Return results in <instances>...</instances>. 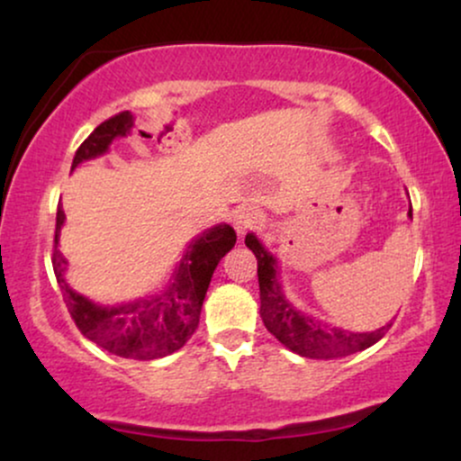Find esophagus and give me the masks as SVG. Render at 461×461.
<instances>
[{
    "label": "esophagus",
    "instance_id": "34e87169",
    "mask_svg": "<svg viewBox=\"0 0 461 461\" xmlns=\"http://www.w3.org/2000/svg\"><path fill=\"white\" fill-rule=\"evenodd\" d=\"M264 223V214L253 205H242L234 214V227L238 234H247L251 230H260Z\"/></svg>",
    "mask_w": 461,
    "mask_h": 461
}]
</instances>
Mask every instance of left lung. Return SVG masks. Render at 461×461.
Masks as SVG:
<instances>
[{"instance_id":"left-lung-1","label":"left lung","mask_w":461,"mask_h":461,"mask_svg":"<svg viewBox=\"0 0 461 461\" xmlns=\"http://www.w3.org/2000/svg\"><path fill=\"white\" fill-rule=\"evenodd\" d=\"M411 216V205H410ZM245 245L251 249L253 256L258 258V282H260V314L267 330L288 347L290 351L299 353L312 359H333L345 357L351 353L364 351L373 347L375 342L382 340L390 325L382 327L370 333H356L340 330L322 322L316 316L305 314L294 308L288 299L284 297L282 284L277 279V260L262 247L253 234H247Z\"/></svg>"}]
</instances>
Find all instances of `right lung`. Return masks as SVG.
I'll use <instances>...</instances> for the list:
<instances>
[{
  "instance_id": "obj_1",
  "label": "right lung",
  "mask_w": 461,
  "mask_h": 461,
  "mask_svg": "<svg viewBox=\"0 0 461 461\" xmlns=\"http://www.w3.org/2000/svg\"><path fill=\"white\" fill-rule=\"evenodd\" d=\"M134 125L130 110L105 119L93 130V134L79 145L73 158V168L79 162L91 160L108 151L110 142L125 136ZM65 223V210L56 212V245H54V273L60 284L68 314L76 321L77 330L114 356L130 359H158L171 356L188 342L199 325L201 305L208 293L210 279L221 258L236 245V231L230 225H216L205 230L199 238L190 242L182 262L173 273L171 282L160 294L136 299L121 305L93 303L77 294L65 282V264L58 236Z\"/></svg>"
}]
</instances>
